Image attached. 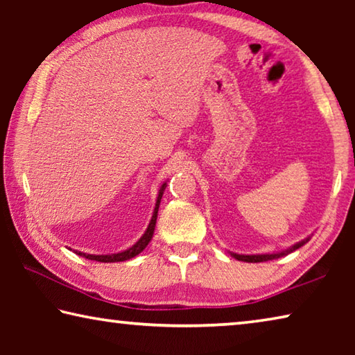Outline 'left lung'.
<instances>
[{
    "instance_id": "1",
    "label": "left lung",
    "mask_w": 355,
    "mask_h": 355,
    "mask_svg": "<svg viewBox=\"0 0 355 355\" xmlns=\"http://www.w3.org/2000/svg\"><path fill=\"white\" fill-rule=\"evenodd\" d=\"M307 241H302L299 244H294L290 250H285V252H280V254H266V255H236V254H232L233 257L236 258V260H241V261H248V263H261V261H268V260H274V258H279L282 255H286L290 254V252L299 249L300 245H304Z\"/></svg>"
}]
</instances>
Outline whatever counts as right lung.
<instances>
[{"instance_id": "add662e5", "label": "right lung", "mask_w": 355, "mask_h": 355, "mask_svg": "<svg viewBox=\"0 0 355 355\" xmlns=\"http://www.w3.org/2000/svg\"><path fill=\"white\" fill-rule=\"evenodd\" d=\"M166 188V184L161 186L159 189V194H158V200H156V207H155V211L152 216V220H150L147 232L144 233L142 238L137 241L133 248H130L128 250H123L120 252V254H112V255H91V254H83V252H75L80 257L87 258V260H95V261H101V263H116V261H125V260H130V258L136 257L137 254H141V252L147 248V244L150 243V239L153 236V232H155V225H156V216H158V208H159V202H161V197H163V191Z\"/></svg>"}]
</instances>
